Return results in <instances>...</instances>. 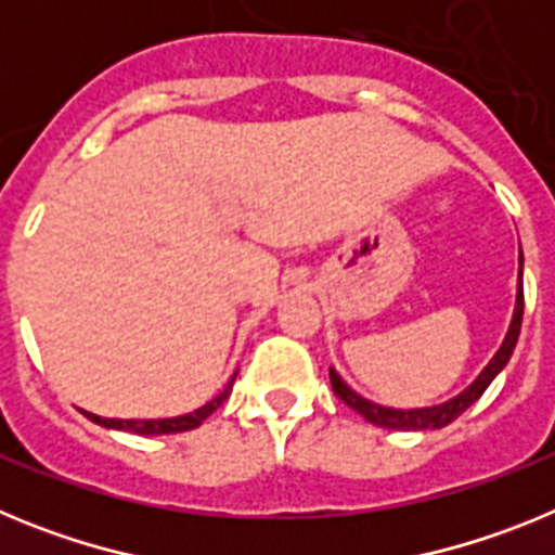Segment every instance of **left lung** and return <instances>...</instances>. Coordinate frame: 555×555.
Instances as JSON below:
<instances>
[{"label":"left lung","mask_w":555,"mask_h":555,"mask_svg":"<svg viewBox=\"0 0 555 555\" xmlns=\"http://www.w3.org/2000/svg\"><path fill=\"white\" fill-rule=\"evenodd\" d=\"M522 308H526V302H522V249H519V283H517V302H514L512 325H508L506 338H503V345H500V350L494 352L492 361L483 366V372H480V375L475 377L473 384L461 391V395L450 397L448 403L428 405V409H386V405L372 403V400L361 397L358 391H352L350 386L341 380V375H338V372L331 366L333 391H336V397L341 400V403L350 405L352 411H358V414L364 416L366 423L377 425V428H389V430L444 428V425L453 423L455 416L464 414V411H467L469 405H473L475 400L483 395V391H487V386L492 384L494 377H498V372L508 364V358H512L514 347H517L519 325H522Z\"/></svg>","instance_id":"8db88e82"}]
</instances>
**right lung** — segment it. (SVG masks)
I'll use <instances>...</instances> for the list:
<instances>
[{
	"mask_svg": "<svg viewBox=\"0 0 555 555\" xmlns=\"http://www.w3.org/2000/svg\"><path fill=\"white\" fill-rule=\"evenodd\" d=\"M233 380L235 375L230 377V384L224 386L222 391H219L214 400H208V403L203 405V409L191 411V414H183V416H169V420H105V416H96V414H88V411H82V414L91 420V423L102 425V428H113V430H127V434H139V436H160V434H183V430H191V428H199V425L208 420L214 411L219 409V405L224 403L230 397V389H233Z\"/></svg>",
	"mask_w": 555,
	"mask_h": 555,
	"instance_id": "right-lung-1",
	"label": "right lung"
}]
</instances>
